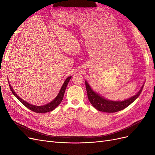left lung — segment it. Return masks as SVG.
Wrapping results in <instances>:
<instances>
[{
    "label": "left lung",
    "instance_id": "1",
    "mask_svg": "<svg viewBox=\"0 0 155 155\" xmlns=\"http://www.w3.org/2000/svg\"><path fill=\"white\" fill-rule=\"evenodd\" d=\"M85 86L87 89L88 99L92 106L96 108L98 110L105 112H116L120 110H123L127 107H128L132 103L137 99L140 96L142 91V88L140 89V91L138 94L132 97L129 98L128 100H126L122 101H111L105 100V98L100 97L94 92L91 88L89 86L88 83L85 81Z\"/></svg>",
    "mask_w": 155,
    "mask_h": 155
}]
</instances>
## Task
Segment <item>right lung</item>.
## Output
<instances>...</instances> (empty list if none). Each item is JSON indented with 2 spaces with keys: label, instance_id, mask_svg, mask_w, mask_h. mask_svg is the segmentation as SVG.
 <instances>
[{
  "label": "right lung",
  "instance_id": "obj_1",
  "mask_svg": "<svg viewBox=\"0 0 155 155\" xmlns=\"http://www.w3.org/2000/svg\"><path fill=\"white\" fill-rule=\"evenodd\" d=\"M71 78H72V76H70L66 79V80H65L61 88V90L59 91V93L58 94V96L56 97L51 102L49 103V104H46L45 105H43V106H35V105L29 104L28 103H27L26 101H25L24 100H22L21 97H18L16 94L15 92L13 91L10 85H9V86H10V90H11L12 92L13 93V94H14V96H15L17 98V99L19 100L26 107H27L28 109H29L30 110H32L33 112H37V113H45V112H48L51 111L54 109H55V108L60 104V103L62 101V100L63 99V96H64L65 90H66V88L67 87L68 83L70 81V79H71Z\"/></svg>",
  "mask_w": 155,
  "mask_h": 155
}]
</instances>
